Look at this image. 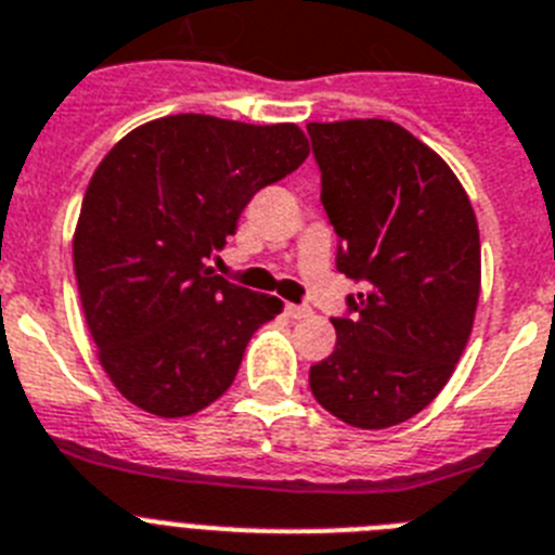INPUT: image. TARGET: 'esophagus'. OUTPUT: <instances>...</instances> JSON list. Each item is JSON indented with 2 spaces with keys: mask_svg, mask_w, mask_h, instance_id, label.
I'll use <instances>...</instances> for the list:
<instances>
[{
  "mask_svg": "<svg viewBox=\"0 0 555 555\" xmlns=\"http://www.w3.org/2000/svg\"><path fill=\"white\" fill-rule=\"evenodd\" d=\"M285 313L291 315V319H307V315H310V307H305V305H285Z\"/></svg>",
  "mask_w": 555,
  "mask_h": 555,
  "instance_id": "esophagus-1",
  "label": "esophagus"
}]
</instances>
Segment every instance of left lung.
I'll return each instance as SVG.
<instances>
[{"label": "left lung", "instance_id": "8db88e82", "mask_svg": "<svg viewBox=\"0 0 555 555\" xmlns=\"http://www.w3.org/2000/svg\"><path fill=\"white\" fill-rule=\"evenodd\" d=\"M335 268L364 293L333 319L335 349L310 366L321 406L356 428L409 421L449 384L479 301L472 199L435 149L380 118L307 124Z\"/></svg>", "mask_w": 555, "mask_h": 555}]
</instances>
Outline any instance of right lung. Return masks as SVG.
<instances>
[{"label":"right lung","instance_id":"obj_1","mask_svg":"<svg viewBox=\"0 0 555 555\" xmlns=\"http://www.w3.org/2000/svg\"><path fill=\"white\" fill-rule=\"evenodd\" d=\"M296 124L169 115L98 163L73 236V268L98 361L124 398L189 417L234 384L250 335L282 301L208 268L250 197L296 171Z\"/></svg>","mask_w":555,"mask_h":555}]
</instances>
